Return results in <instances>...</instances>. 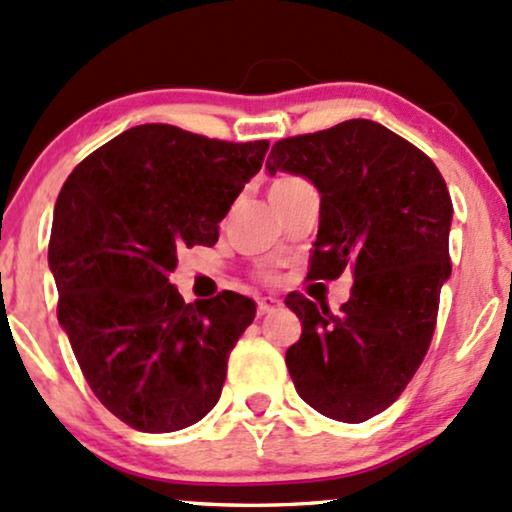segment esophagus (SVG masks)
Segmentation results:
<instances>
[{
    "label": "esophagus",
    "instance_id": "esophagus-1",
    "mask_svg": "<svg viewBox=\"0 0 512 512\" xmlns=\"http://www.w3.org/2000/svg\"><path fill=\"white\" fill-rule=\"evenodd\" d=\"M279 301H276L274 296H262V298H257V315H269L272 313V310H276L279 308Z\"/></svg>",
    "mask_w": 512,
    "mask_h": 512
}]
</instances>
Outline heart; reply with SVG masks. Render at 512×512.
<instances>
[{
  "mask_svg": "<svg viewBox=\"0 0 512 512\" xmlns=\"http://www.w3.org/2000/svg\"><path fill=\"white\" fill-rule=\"evenodd\" d=\"M284 180H289V178H284ZM279 182H281V180H279Z\"/></svg>",
  "mask_w": 512,
  "mask_h": 512,
  "instance_id": "obj_1",
  "label": "heart"
}]
</instances>
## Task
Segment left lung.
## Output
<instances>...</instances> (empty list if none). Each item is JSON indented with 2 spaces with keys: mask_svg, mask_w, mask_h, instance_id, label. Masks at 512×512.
<instances>
[{
  "mask_svg": "<svg viewBox=\"0 0 512 512\" xmlns=\"http://www.w3.org/2000/svg\"><path fill=\"white\" fill-rule=\"evenodd\" d=\"M267 170L301 175L320 192L310 276H354L337 313L286 296L303 327L286 368L315 411L361 424L402 395L431 344L450 279L448 187L424 151L373 120L281 139Z\"/></svg>",
  "mask_w": 512,
  "mask_h": 512,
  "instance_id": "obj_1",
  "label": "left lung"
}]
</instances>
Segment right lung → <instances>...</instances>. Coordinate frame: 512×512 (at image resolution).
<instances>
[{
	"mask_svg": "<svg viewBox=\"0 0 512 512\" xmlns=\"http://www.w3.org/2000/svg\"><path fill=\"white\" fill-rule=\"evenodd\" d=\"M267 149L139 125L81 161L57 197V320L93 395L137 431H180L219 402L255 301L221 291L185 303L168 276L180 248L219 240Z\"/></svg>",
	"mask_w": 512,
	"mask_h": 512,
	"instance_id": "add662e5",
	"label": "right lung"
}]
</instances>
